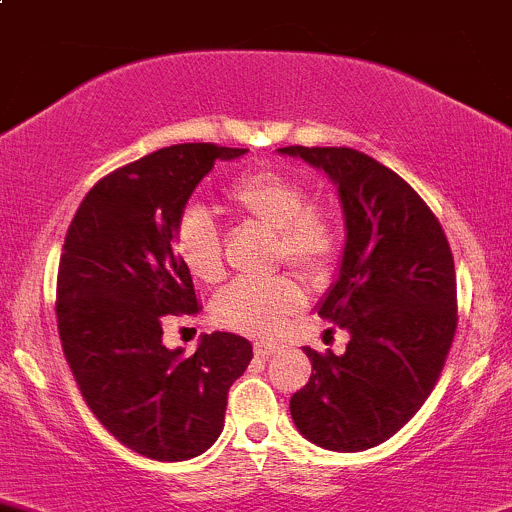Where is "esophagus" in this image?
Returning <instances> with one entry per match:
<instances>
[{
  "mask_svg": "<svg viewBox=\"0 0 512 512\" xmlns=\"http://www.w3.org/2000/svg\"><path fill=\"white\" fill-rule=\"evenodd\" d=\"M254 350H256L258 357H268V355H273V352L278 350V345H276V342H268V340H256Z\"/></svg>",
  "mask_w": 512,
  "mask_h": 512,
  "instance_id": "34e87169",
  "label": "esophagus"
}]
</instances>
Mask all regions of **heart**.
Returning <instances> with one entry per match:
<instances>
[{
    "label": "heart",
    "mask_w": 512,
    "mask_h": 512,
    "mask_svg": "<svg viewBox=\"0 0 512 512\" xmlns=\"http://www.w3.org/2000/svg\"><path fill=\"white\" fill-rule=\"evenodd\" d=\"M229 202L258 224L276 231V254L308 276H323L337 254V231L325 214L310 209L308 189L276 170L244 175L226 189ZM175 249L194 278L214 283L221 276L217 221L199 204H189L175 226ZM303 305V291L288 276L229 283L214 300V318L226 328L268 335Z\"/></svg>",
    "instance_id": "b5f03b06"
}]
</instances>
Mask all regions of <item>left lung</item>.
<instances>
[{
  "label": "left lung",
  "instance_id": "left-lung-1",
  "mask_svg": "<svg viewBox=\"0 0 512 512\" xmlns=\"http://www.w3.org/2000/svg\"><path fill=\"white\" fill-rule=\"evenodd\" d=\"M325 172L345 246L315 305L350 333L342 355L303 347L313 374L291 397L293 424L328 451H365L397 434L434 389L456 333V271L444 229L419 194L350 147H281Z\"/></svg>",
  "mask_w": 512,
  "mask_h": 512
}]
</instances>
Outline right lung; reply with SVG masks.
Segmentation results:
<instances>
[{"label":"right lung","mask_w":512,"mask_h":512,"mask_svg":"<svg viewBox=\"0 0 512 512\" xmlns=\"http://www.w3.org/2000/svg\"><path fill=\"white\" fill-rule=\"evenodd\" d=\"M249 150L184 142L100 179L68 226L56 283L63 355L96 419L155 461H187L219 439L229 387L254 347L199 337L192 357L162 345L165 315L199 313L175 226L217 160Z\"/></svg>","instance_id":"add662e5"}]
</instances>
